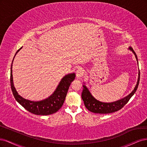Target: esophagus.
<instances>
[{
    "label": "esophagus",
    "mask_w": 147,
    "mask_h": 147,
    "mask_svg": "<svg viewBox=\"0 0 147 147\" xmlns=\"http://www.w3.org/2000/svg\"><path fill=\"white\" fill-rule=\"evenodd\" d=\"M84 74V69L81 67H79L76 71V76H77V78H80V77L82 76Z\"/></svg>",
    "instance_id": "34e87169"
}]
</instances>
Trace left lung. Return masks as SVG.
Wrapping results in <instances>:
<instances>
[{"label": "left lung", "instance_id": "1", "mask_svg": "<svg viewBox=\"0 0 147 147\" xmlns=\"http://www.w3.org/2000/svg\"><path fill=\"white\" fill-rule=\"evenodd\" d=\"M129 49L131 51H132V53L134 54L137 61V64H138V59H137V57L136 54L135 53L134 51L132 48H131V47H129ZM139 80L140 71L139 69L138 79H137V84L133 90H132V92L129 93L128 95L125 96V98L112 102H104L97 100L96 99H95L92 96V94L90 92L87 87L85 86V85H83L84 88L82 93V99L84 101V105L89 111L95 113H103V114H106V113H110L119 111L126 105V104H127V102L129 101L130 98L133 96L134 94L136 93L137 88H138Z\"/></svg>", "mask_w": 147, "mask_h": 147}]
</instances>
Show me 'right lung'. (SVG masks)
<instances>
[{
    "instance_id": "right-lung-1",
    "label": "right lung",
    "mask_w": 147,
    "mask_h": 147,
    "mask_svg": "<svg viewBox=\"0 0 147 147\" xmlns=\"http://www.w3.org/2000/svg\"><path fill=\"white\" fill-rule=\"evenodd\" d=\"M22 47L18 49L16 53L11 65L10 84L14 97L24 108L32 113L39 115H48L53 114V113L57 112L63 106L69 87L71 83L75 79L76 74L75 73H71L65 75L60 80L54 92L49 97L43 99V100L34 101L24 98L18 94L15 87H14L12 74L13 61L16 54L22 49Z\"/></svg>"
}]
</instances>
